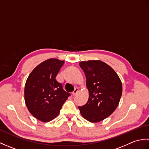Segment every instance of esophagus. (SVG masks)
Masks as SVG:
<instances>
[{
	"mask_svg": "<svg viewBox=\"0 0 149 149\" xmlns=\"http://www.w3.org/2000/svg\"><path fill=\"white\" fill-rule=\"evenodd\" d=\"M78 91H79V89H78V88H75L74 91H73V92L72 93V95L73 96H74V95H76V94L78 93Z\"/></svg>",
	"mask_w": 149,
	"mask_h": 149,
	"instance_id": "esophagus-1",
	"label": "esophagus"
}]
</instances>
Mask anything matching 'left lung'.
Returning <instances> with one entry per match:
<instances>
[{
	"mask_svg": "<svg viewBox=\"0 0 149 149\" xmlns=\"http://www.w3.org/2000/svg\"><path fill=\"white\" fill-rule=\"evenodd\" d=\"M86 77L89 99L78 106L81 115L91 122H99L110 116L118 106L122 85L115 70L100 60L79 63Z\"/></svg>",
	"mask_w": 149,
	"mask_h": 149,
	"instance_id": "8db88e82",
	"label": "left lung"
}]
</instances>
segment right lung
<instances>
[{
    "label": "right lung",
    "mask_w": 149,
    "mask_h": 149,
    "mask_svg": "<svg viewBox=\"0 0 149 149\" xmlns=\"http://www.w3.org/2000/svg\"><path fill=\"white\" fill-rule=\"evenodd\" d=\"M64 61L49 59L41 63L29 74L24 89L25 102L33 116L43 122L59 115L70 94L56 79Z\"/></svg>",
    "instance_id": "1"
}]
</instances>
